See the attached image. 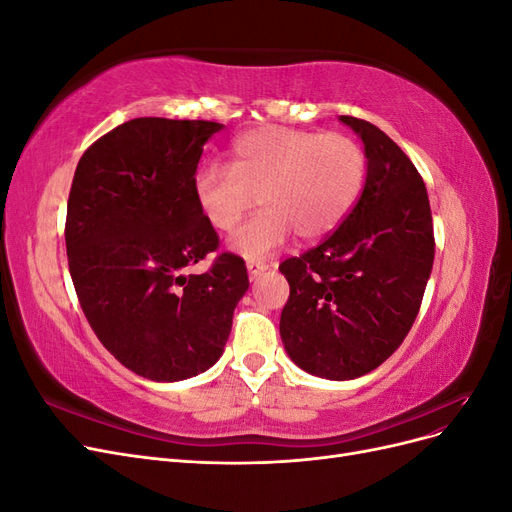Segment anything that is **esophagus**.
<instances>
[{
    "label": "esophagus",
    "instance_id": "34e87169",
    "mask_svg": "<svg viewBox=\"0 0 512 512\" xmlns=\"http://www.w3.org/2000/svg\"><path fill=\"white\" fill-rule=\"evenodd\" d=\"M245 267H247V271H250L252 277H256V275H260L262 271L269 269L267 262H262V260H247Z\"/></svg>",
    "mask_w": 512,
    "mask_h": 512
}]
</instances>
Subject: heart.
<instances>
[{
	"instance_id": "heart-1",
	"label": "heart",
	"mask_w": 512,
	"mask_h": 512,
	"mask_svg": "<svg viewBox=\"0 0 512 512\" xmlns=\"http://www.w3.org/2000/svg\"><path fill=\"white\" fill-rule=\"evenodd\" d=\"M367 156L354 138L267 126L232 143L226 168H203L194 198L207 222L222 232L235 228L258 203L262 211L235 232L230 247L265 258L292 232L312 241L339 226L359 198Z\"/></svg>"
}]
</instances>
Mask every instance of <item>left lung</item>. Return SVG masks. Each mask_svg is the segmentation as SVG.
Here are the masks:
<instances>
[{
    "label": "left lung",
    "instance_id": "obj_1",
    "mask_svg": "<svg viewBox=\"0 0 512 512\" xmlns=\"http://www.w3.org/2000/svg\"><path fill=\"white\" fill-rule=\"evenodd\" d=\"M339 119L363 138L367 179L331 235L280 265L290 286L280 335L307 374L354 380L389 359L412 329L436 239L412 160L374 123Z\"/></svg>",
    "mask_w": 512,
    "mask_h": 512
}]
</instances>
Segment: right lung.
Here are the masks:
<instances>
[{
  "mask_svg": "<svg viewBox=\"0 0 512 512\" xmlns=\"http://www.w3.org/2000/svg\"><path fill=\"white\" fill-rule=\"evenodd\" d=\"M222 123L138 117L87 147L68 196L66 252L76 297L102 346L134 374L175 382L220 359L245 294L241 256L194 198L207 138ZM215 253L200 276L184 273Z\"/></svg>",
  "mask_w": 512,
  "mask_h": 512,
  "instance_id": "obj_1",
  "label": "right lung"
}]
</instances>
